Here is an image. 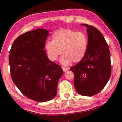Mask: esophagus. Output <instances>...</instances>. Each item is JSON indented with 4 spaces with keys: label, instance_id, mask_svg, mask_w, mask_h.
Here are the masks:
<instances>
[{
    "label": "esophagus",
    "instance_id": "1",
    "mask_svg": "<svg viewBox=\"0 0 122 122\" xmlns=\"http://www.w3.org/2000/svg\"><path fill=\"white\" fill-rule=\"evenodd\" d=\"M62 69H63V70L64 72H66V71H68V70H69L68 68H65V67H62Z\"/></svg>",
    "mask_w": 122,
    "mask_h": 122
}]
</instances>
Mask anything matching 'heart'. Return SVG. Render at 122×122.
Returning a JSON list of instances; mask_svg holds the SVG:
<instances>
[{
	"label": "heart",
	"instance_id": "heart-1",
	"mask_svg": "<svg viewBox=\"0 0 122 122\" xmlns=\"http://www.w3.org/2000/svg\"><path fill=\"white\" fill-rule=\"evenodd\" d=\"M45 47L51 61L56 60L62 50L64 54L60 61L63 65L67 66L72 61L79 63L84 58L88 48V38L84 32L61 29L54 33L52 41H48Z\"/></svg>",
	"mask_w": 122,
	"mask_h": 122
}]
</instances>
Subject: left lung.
<instances>
[{
    "mask_svg": "<svg viewBox=\"0 0 122 122\" xmlns=\"http://www.w3.org/2000/svg\"><path fill=\"white\" fill-rule=\"evenodd\" d=\"M86 27L88 48L84 58L70 69L74 76V87L83 96L99 93L110 79L111 64L109 47L103 35L94 27Z\"/></svg>",
    "mask_w": 122,
    "mask_h": 122,
    "instance_id": "8db88e82",
    "label": "left lung"
}]
</instances>
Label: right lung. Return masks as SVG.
<instances>
[{"label": "right lung", "mask_w": 122, "mask_h": 122, "mask_svg": "<svg viewBox=\"0 0 122 122\" xmlns=\"http://www.w3.org/2000/svg\"><path fill=\"white\" fill-rule=\"evenodd\" d=\"M49 31L37 29L20 35L9 51L13 82L25 97L39 102L56 97L58 81L63 73L60 66L48 59L44 50Z\"/></svg>", "instance_id": "1"}]
</instances>
